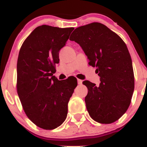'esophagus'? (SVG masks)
<instances>
[{"label":"esophagus","mask_w":147,"mask_h":147,"mask_svg":"<svg viewBox=\"0 0 147 147\" xmlns=\"http://www.w3.org/2000/svg\"><path fill=\"white\" fill-rule=\"evenodd\" d=\"M82 82H83V81L81 80V79H77V82H78V84H82Z\"/></svg>","instance_id":"obj_1"}]
</instances>
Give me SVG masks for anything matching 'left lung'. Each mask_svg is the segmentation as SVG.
<instances>
[{"label": "left lung", "instance_id": "8db88e82", "mask_svg": "<svg viewBox=\"0 0 147 147\" xmlns=\"http://www.w3.org/2000/svg\"><path fill=\"white\" fill-rule=\"evenodd\" d=\"M71 35L70 41L82 47L89 65L97 68L100 77L98 86L89 81L83 82L88 88V112L101 124L115 122L127 111L134 90L132 60L126 45L100 23L79 27Z\"/></svg>", "mask_w": 147, "mask_h": 147}]
</instances>
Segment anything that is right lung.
<instances>
[{
    "mask_svg": "<svg viewBox=\"0 0 147 147\" xmlns=\"http://www.w3.org/2000/svg\"><path fill=\"white\" fill-rule=\"evenodd\" d=\"M73 28L37 27L23 42L17 61V92L23 110L37 126L46 130L61 125L77 79L59 81L53 76L59 52Z\"/></svg>",
    "mask_w": 147,
    "mask_h": 147,
    "instance_id": "obj_1",
    "label": "right lung"
}]
</instances>
